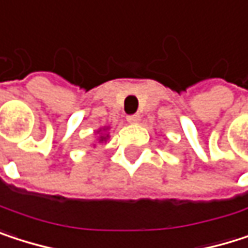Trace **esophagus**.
Instances as JSON below:
<instances>
[{"mask_svg":"<svg viewBox=\"0 0 248 248\" xmlns=\"http://www.w3.org/2000/svg\"><path fill=\"white\" fill-rule=\"evenodd\" d=\"M127 121H128L130 124H137V123L140 121V115H139V114H134V115H128V117H127Z\"/></svg>","mask_w":248,"mask_h":248,"instance_id":"34e87169","label":"esophagus"}]
</instances>
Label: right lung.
I'll return each instance as SVG.
<instances>
[{
	"label": "right lung",
	"mask_w": 248,
	"mask_h": 248,
	"mask_svg": "<svg viewBox=\"0 0 248 248\" xmlns=\"http://www.w3.org/2000/svg\"><path fill=\"white\" fill-rule=\"evenodd\" d=\"M95 136H96V141L95 143H92V147H95L96 146V143L99 144H107V141L109 140V125H104V127H101V128H98L96 131H95Z\"/></svg>",
	"instance_id": "1"
}]
</instances>
